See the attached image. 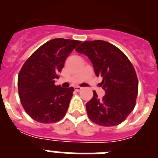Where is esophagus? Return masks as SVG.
<instances>
[{"mask_svg": "<svg viewBox=\"0 0 158 158\" xmlns=\"http://www.w3.org/2000/svg\"><path fill=\"white\" fill-rule=\"evenodd\" d=\"M74 89H75V91H77V92H80L81 90V89H82V88L79 87V86H76V87H75Z\"/></svg>", "mask_w": 158, "mask_h": 158, "instance_id": "esophagus-1", "label": "esophagus"}]
</instances>
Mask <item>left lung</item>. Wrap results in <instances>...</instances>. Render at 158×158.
<instances>
[{
  "label": "left lung",
  "instance_id": "obj_1",
  "mask_svg": "<svg viewBox=\"0 0 158 158\" xmlns=\"http://www.w3.org/2000/svg\"><path fill=\"white\" fill-rule=\"evenodd\" d=\"M76 51L90 59L100 86L105 90L99 99L96 91L86 104L89 118L100 126H117L134 110L139 91V81L133 65L118 47L103 40L85 41Z\"/></svg>",
  "mask_w": 158,
  "mask_h": 158
}]
</instances>
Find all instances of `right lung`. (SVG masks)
I'll use <instances>...</instances> for the list:
<instances>
[{"label":"right lung","mask_w":158,"mask_h":158,"mask_svg":"<svg viewBox=\"0 0 158 158\" xmlns=\"http://www.w3.org/2000/svg\"><path fill=\"white\" fill-rule=\"evenodd\" d=\"M81 41L54 39L27 58L18 75L20 102L27 115L42 123L61 120L66 113L74 89L55 85V79L68 55Z\"/></svg>","instance_id":"add662e5"}]
</instances>
